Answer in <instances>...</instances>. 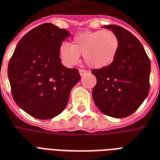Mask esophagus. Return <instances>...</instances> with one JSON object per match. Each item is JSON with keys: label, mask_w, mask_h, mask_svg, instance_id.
<instances>
[{"label": "esophagus", "mask_w": 160, "mask_h": 160, "mask_svg": "<svg viewBox=\"0 0 160 160\" xmlns=\"http://www.w3.org/2000/svg\"><path fill=\"white\" fill-rule=\"evenodd\" d=\"M79 73H80V76H83V75H85V74L88 73V71H87V70H84V69H80L79 70Z\"/></svg>", "instance_id": "1"}]
</instances>
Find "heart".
Here are the masks:
<instances>
[{
  "label": "heart",
  "mask_w": 160,
  "mask_h": 160,
  "mask_svg": "<svg viewBox=\"0 0 160 160\" xmlns=\"http://www.w3.org/2000/svg\"><path fill=\"white\" fill-rule=\"evenodd\" d=\"M120 48L118 35L111 30L85 32L73 38L72 45L63 42L60 46L59 56L67 67L75 65L80 56L92 68L110 66L117 57Z\"/></svg>",
  "instance_id": "heart-1"
}]
</instances>
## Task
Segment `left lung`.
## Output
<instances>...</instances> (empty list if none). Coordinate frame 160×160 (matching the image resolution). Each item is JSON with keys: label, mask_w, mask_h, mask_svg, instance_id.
Masks as SVG:
<instances>
[{"label": "left lung", "mask_w": 160, "mask_h": 160, "mask_svg": "<svg viewBox=\"0 0 160 160\" xmlns=\"http://www.w3.org/2000/svg\"><path fill=\"white\" fill-rule=\"evenodd\" d=\"M118 35L120 48L110 66L93 69L97 84L92 98L104 114L126 118L140 107L150 90L151 63L141 42L122 27L104 26Z\"/></svg>", "instance_id": "1"}]
</instances>
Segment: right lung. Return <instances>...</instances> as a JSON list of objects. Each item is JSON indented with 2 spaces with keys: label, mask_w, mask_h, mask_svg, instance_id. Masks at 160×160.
<instances>
[{
  "label": "right lung",
  "mask_w": 160,
  "mask_h": 160,
  "mask_svg": "<svg viewBox=\"0 0 160 160\" xmlns=\"http://www.w3.org/2000/svg\"><path fill=\"white\" fill-rule=\"evenodd\" d=\"M69 36L67 30L42 24L19 40L9 61L12 98L33 118L46 120L59 115L80 81L79 71L64 67L60 59V46Z\"/></svg>",
  "instance_id": "1"
}]
</instances>
